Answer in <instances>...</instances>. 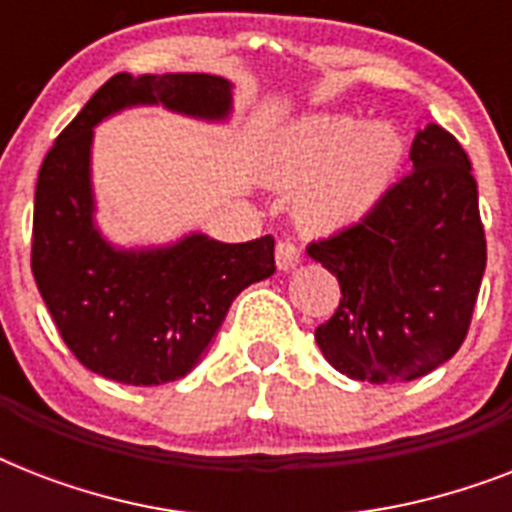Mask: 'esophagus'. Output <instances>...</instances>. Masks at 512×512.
Returning a JSON list of instances; mask_svg holds the SVG:
<instances>
[{"instance_id": "esophagus-1", "label": "esophagus", "mask_w": 512, "mask_h": 512, "mask_svg": "<svg viewBox=\"0 0 512 512\" xmlns=\"http://www.w3.org/2000/svg\"><path fill=\"white\" fill-rule=\"evenodd\" d=\"M276 265L279 271H292L300 265V249L292 244V241H279L276 244Z\"/></svg>"}]
</instances>
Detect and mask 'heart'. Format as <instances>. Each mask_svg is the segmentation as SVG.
Instances as JSON below:
<instances>
[{
    "label": "heart",
    "instance_id": "b5f03b06",
    "mask_svg": "<svg viewBox=\"0 0 512 512\" xmlns=\"http://www.w3.org/2000/svg\"><path fill=\"white\" fill-rule=\"evenodd\" d=\"M404 162V138L388 122L311 114L273 143L271 177L297 193V217L313 231H342L377 209Z\"/></svg>",
    "mask_w": 512,
    "mask_h": 512
}]
</instances>
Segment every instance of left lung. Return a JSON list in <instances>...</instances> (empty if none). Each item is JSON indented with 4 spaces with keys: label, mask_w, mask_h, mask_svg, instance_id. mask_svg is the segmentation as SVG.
Returning <instances> with one entry per match:
<instances>
[{
    "label": "left lung",
    "mask_w": 512,
    "mask_h": 512,
    "mask_svg": "<svg viewBox=\"0 0 512 512\" xmlns=\"http://www.w3.org/2000/svg\"><path fill=\"white\" fill-rule=\"evenodd\" d=\"M409 159L412 172L372 215L308 244L342 292L316 342L350 380H417L449 361L468 335L484 279L486 236L468 154L428 124Z\"/></svg>",
    "instance_id": "8db88e82"
}]
</instances>
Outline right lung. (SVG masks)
Listing matches in <instances>:
<instances>
[{
	"instance_id": "add662e5",
	"label": "right lung",
	"mask_w": 512,
	"mask_h": 512,
	"mask_svg": "<svg viewBox=\"0 0 512 512\" xmlns=\"http://www.w3.org/2000/svg\"><path fill=\"white\" fill-rule=\"evenodd\" d=\"M164 106L225 122L233 84L209 74H116L44 156L34 196L31 271L79 361L124 385L180 380L201 361L241 289L273 276V236L225 244L193 231L164 247H114L95 223L92 140L103 119Z\"/></svg>"
}]
</instances>
